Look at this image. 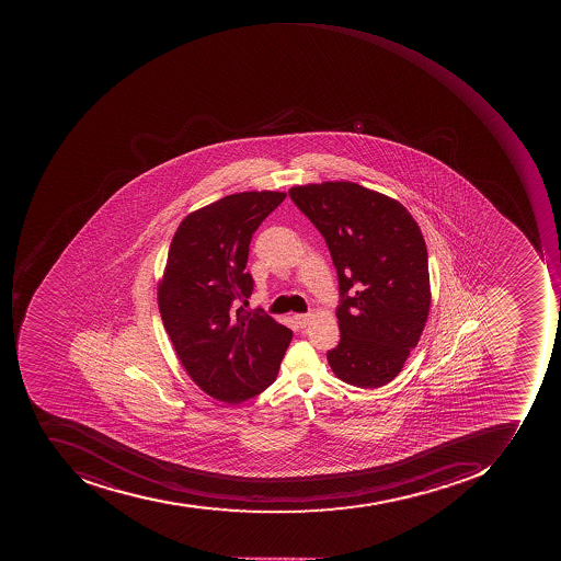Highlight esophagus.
Returning <instances> with one entry per match:
<instances>
[{"mask_svg": "<svg viewBox=\"0 0 561 561\" xmlns=\"http://www.w3.org/2000/svg\"><path fill=\"white\" fill-rule=\"evenodd\" d=\"M294 320L295 322H297L298 327H301V329H304V327H307L308 322H310L311 313H295Z\"/></svg>", "mask_w": 561, "mask_h": 561, "instance_id": "1", "label": "esophagus"}]
</instances>
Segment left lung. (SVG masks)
<instances>
[{"label": "left lung", "mask_w": 561, "mask_h": 561, "mask_svg": "<svg viewBox=\"0 0 561 561\" xmlns=\"http://www.w3.org/2000/svg\"><path fill=\"white\" fill-rule=\"evenodd\" d=\"M319 229L337 270L341 342L327 352L333 374L381 388L401 373L428 319L425 239L407 207L352 182L289 188Z\"/></svg>", "instance_id": "obj_1"}]
</instances>
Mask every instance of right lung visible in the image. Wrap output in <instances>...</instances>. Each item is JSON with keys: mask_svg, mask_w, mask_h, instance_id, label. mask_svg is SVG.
I'll use <instances>...</instances> for the list:
<instances>
[{"mask_svg": "<svg viewBox=\"0 0 561 561\" xmlns=\"http://www.w3.org/2000/svg\"><path fill=\"white\" fill-rule=\"evenodd\" d=\"M285 192H241L180 222L158 285L161 320L192 381L222 403L238 404L275 382L294 332L238 307L253 294L245 272L251 239Z\"/></svg>", "mask_w": 561, "mask_h": 561, "instance_id": "1", "label": "right lung"}]
</instances>
